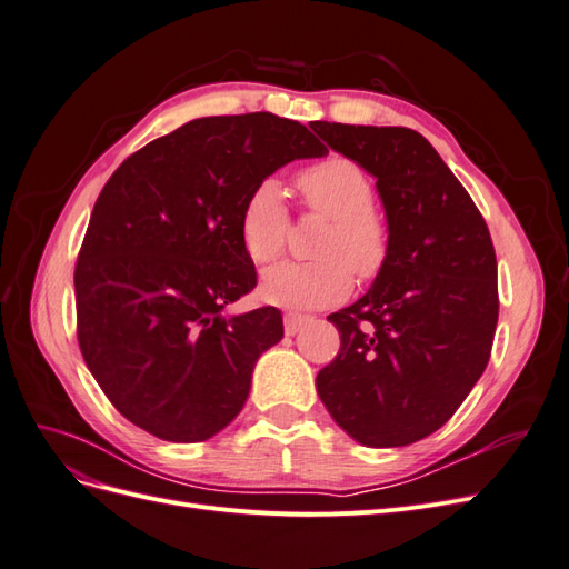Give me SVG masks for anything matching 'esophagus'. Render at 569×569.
I'll return each instance as SVG.
<instances>
[{
  "instance_id": "34e87169",
  "label": "esophagus",
  "mask_w": 569,
  "mask_h": 569,
  "mask_svg": "<svg viewBox=\"0 0 569 569\" xmlns=\"http://www.w3.org/2000/svg\"><path fill=\"white\" fill-rule=\"evenodd\" d=\"M311 316H301V313H284V332L287 335H297L306 322H311Z\"/></svg>"
}]
</instances>
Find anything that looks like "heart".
I'll return each instance as SVG.
<instances>
[{
	"label": "heart",
	"instance_id": "b5f03b06",
	"mask_svg": "<svg viewBox=\"0 0 569 569\" xmlns=\"http://www.w3.org/2000/svg\"><path fill=\"white\" fill-rule=\"evenodd\" d=\"M306 209L330 218L318 237L311 263H282L263 274L266 301L291 308H322L349 297L353 274L370 282L389 261L391 237L375 209V184L356 161L327 157L299 176ZM291 230L282 187L263 180L253 187L239 216V237L256 266H270L284 253Z\"/></svg>",
	"mask_w": 569,
	"mask_h": 569
}]
</instances>
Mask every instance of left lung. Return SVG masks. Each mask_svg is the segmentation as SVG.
<instances>
[{
  "mask_svg": "<svg viewBox=\"0 0 569 569\" xmlns=\"http://www.w3.org/2000/svg\"><path fill=\"white\" fill-rule=\"evenodd\" d=\"M311 128L377 178L391 237L368 295L327 316L341 347L316 387L356 441L408 446L449 422L489 363L498 322L491 234L420 132L327 120Z\"/></svg>",
  "mask_w": 569,
  "mask_h": 569,
  "instance_id": "obj_1",
  "label": "left lung"
}]
</instances>
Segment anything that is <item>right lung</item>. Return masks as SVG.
Instances as JSON below:
<instances>
[{"label":"right lung","instance_id":"1","mask_svg":"<svg viewBox=\"0 0 569 569\" xmlns=\"http://www.w3.org/2000/svg\"><path fill=\"white\" fill-rule=\"evenodd\" d=\"M327 149L297 120L211 116L134 151L101 189L76 263L78 343L120 416L194 443L242 410L278 308L220 311L256 287L239 216L258 182Z\"/></svg>","mask_w":569,"mask_h":569}]
</instances>
